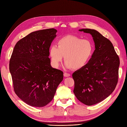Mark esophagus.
<instances>
[{"mask_svg": "<svg viewBox=\"0 0 127 127\" xmlns=\"http://www.w3.org/2000/svg\"><path fill=\"white\" fill-rule=\"evenodd\" d=\"M64 76H65V77H68V76H70V74L69 73H64Z\"/></svg>", "mask_w": 127, "mask_h": 127, "instance_id": "1", "label": "esophagus"}]
</instances>
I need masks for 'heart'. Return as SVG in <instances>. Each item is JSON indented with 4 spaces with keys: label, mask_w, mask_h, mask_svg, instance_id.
<instances>
[{
    "label": "heart",
    "mask_w": 127,
    "mask_h": 127,
    "mask_svg": "<svg viewBox=\"0 0 127 127\" xmlns=\"http://www.w3.org/2000/svg\"><path fill=\"white\" fill-rule=\"evenodd\" d=\"M57 45L58 47L53 45L49 49L51 63L55 67L59 66L64 56L67 68L81 69L88 64L94 52V45L91 40L73 35L62 37Z\"/></svg>",
    "instance_id": "obj_1"
}]
</instances>
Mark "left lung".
I'll return each mask as SVG.
<instances>
[{"mask_svg": "<svg viewBox=\"0 0 127 127\" xmlns=\"http://www.w3.org/2000/svg\"><path fill=\"white\" fill-rule=\"evenodd\" d=\"M79 31L91 34L95 49L88 64L72 74L73 92L81 102L92 106L104 100L115 89L120 59L112 43L97 31L86 29Z\"/></svg>", "mask_w": 127, "mask_h": 127, "instance_id": "left-lung-1", "label": "left lung"}]
</instances>
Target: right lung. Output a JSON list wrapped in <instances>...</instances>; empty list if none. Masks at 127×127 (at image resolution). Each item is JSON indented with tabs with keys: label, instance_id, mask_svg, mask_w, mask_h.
I'll return each mask as SVG.
<instances>
[{
	"label": "right lung",
	"instance_id": "add662e5",
	"mask_svg": "<svg viewBox=\"0 0 127 127\" xmlns=\"http://www.w3.org/2000/svg\"><path fill=\"white\" fill-rule=\"evenodd\" d=\"M57 32L48 29L31 33L17 42L11 55L9 69L14 91L32 107L50 102L63 80V72L52 67L48 58Z\"/></svg>",
	"mask_w": 127,
	"mask_h": 127
}]
</instances>
